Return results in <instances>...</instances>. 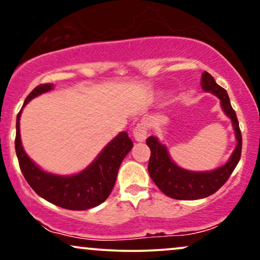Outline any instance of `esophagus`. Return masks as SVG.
I'll return each mask as SVG.
<instances>
[{
  "label": "esophagus",
  "instance_id": "1",
  "mask_svg": "<svg viewBox=\"0 0 260 260\" xmlns=\"http://www.w3.org/2000/svg\"><path fill=\"white\" fill-rule=\"evenodd\" d=\"M134 139L137 142H143L147 137V126L145 123H139L135 126V129L133 131Z\"/></svg>",
  "mask_w": 260,
  "mask_h": 260
}]
</instances>
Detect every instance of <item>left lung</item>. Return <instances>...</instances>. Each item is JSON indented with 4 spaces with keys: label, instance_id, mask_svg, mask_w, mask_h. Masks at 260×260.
Instances as JSON below:
<instances>
[{
    "label": "left lung",
    "instance_id": "obj_1",
    "mask_svg": "<svg viewBox=\"0 0 260 260\" xmlns=\"http://www.w3.org/2000/svg\"><path fill=\"white\" fill-rule=\"evenodd\" d=\"M200 85L205 92H210L219 99L220 108L224 114L232 120L236 146L228 161L219 168L211 171H191L176 164L170 155L166 145L161 143L158 137L149 136L146 143L150 148L148 172L150 178L160 190L169 198L177 200H198L216 193L228 181L234 169L238 165L241 156L242 139L241 131L235 111L230 104L228 92L218 85L208 72L201 75Z\"/></svg>",
    "mask_w": 260,
    "mask_h": 260
}]
</instances>
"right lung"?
<instances>
[{"instance_id":"add662e5","label":"right lung","mask_w":260,"mask_h":260,"mask_svg":"<svg viewBox=\"0 0 260 260\" xmlns=\"http://www.w3.org/2000/svg\"><path fill=\"white\" fill-rule=\"evenodd\" d=\"M52 90V83L38 85L25 99L22 108L32 99ZM22 108L17 115L15 152L22 175L30 187L44 200L66 210H89L104 203L114 187L121 161L134 146L126 131L113 137L82 171L73 175H56L40 168L25 152L20 137Z\"/></svg>"}]
</instances>
